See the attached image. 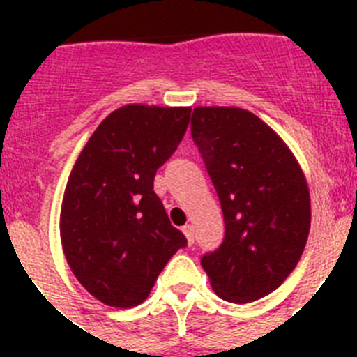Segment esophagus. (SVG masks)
<instances>
[{
    "mask_svg": "<svg viewBox=\"0 0 357 357\" xmlns=\"http://www.w3.org/2000/svg\"><path fill=\"white\" fill-rule=\"evenodd\" d=\"M183 234H185V237H187V243L189 244L195 243V228H192L190 224L183 226Z\"/></svg>",
    "mask_w": 357,
    "mask_h": 357,
    "instance_id": "obj_1",
    "label": "esophagus"
}]
</instances>
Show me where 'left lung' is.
Listing matches in <instances>:
<instances>
[{"label": "left lung", "mask_w": 357, "mask_h": 357, "mask_svg": "<svg viewBox=\"0 0 357 357\" xmlns=\"http://www.w3.org/2000/svg\"><path fill=\"white\" fill-rule=\"evenodd\" d=\"M224 213V243L202 257L213 291L246 304L276 291L307 243V179L283 139L241 107H195L190 120Z\"/></svg>", "instance_id": "left-lung-1"}]
</instances>
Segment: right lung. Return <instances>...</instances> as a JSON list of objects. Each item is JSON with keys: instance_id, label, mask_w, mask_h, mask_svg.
<instances>
[{"instance_id": "obj_1", "label": "right lung", "mask_w": 357, "mask_h": 357, "mask_svg": "<svg viewBox=\"0 0 357 357\" xmlns=\"http://www.w3.org/2000/svg\"><path fill=\"white\" fill-rule=\"evenodd\" d=\"M189 120L190 107L123 105L103 119L70 172L59 222L63 252L77 282L105 305L142 304L187 244L153 178Z\"/></svg>"}]
</instances>
